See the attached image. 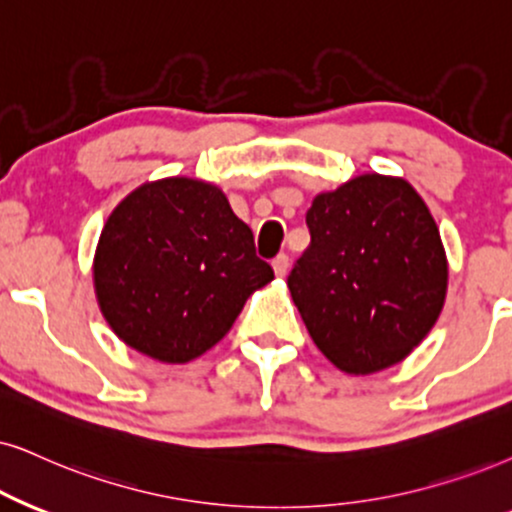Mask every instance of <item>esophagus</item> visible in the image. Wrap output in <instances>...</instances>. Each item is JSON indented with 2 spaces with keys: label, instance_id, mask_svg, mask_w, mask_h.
<instances>
[{
  "label": "esophagus",
  "instance_id": "esophagus-1",
  "mask_svg": "<svg viewBox=\"0 0 512 512\" xmlns=\"http://www.w3.org/2000/svg\"><path fill=\"white\" fill-rule=\"evenodd\" d=\"M271 267H274L276 276H286V271H288V255H286V252L276 255L274 262H271Z\"/></svg>",
  "mask_w": 512,
  "mask_h": 512
}]
</instances>
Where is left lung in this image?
<instances>
[{
	"label": "left lung",
	"mask_w": 512,
	"mask_h": 512,
	"mask_svg": "<svg viewBox=\"0 0 512 512\" xmlns=\"http://www.w3.org/2000/svg\"><path fill=\"white\" fill-rule=\"evenodd\" d=\"M309 248L288 288L316 347L347 373L409 357L446 295V257L423 198L404 179L364 174L307 210Z\"/></svg>",
	"instance_id": "left-lung-1"
}]
</instances>
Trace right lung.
Instances as JSON below:
<instances>
[{"label":"right lung","mask_w":512,"mask_h":512,"mask_svg":"<svg viewBox=\"0 0 512 512\" xmlns=\"http://www.w3.org/2000/svg\"><path fill=\"white\" fill-rule=\"evenodd\" d=\"M271 278L224 193L184 177L129 193L94 257L96 297L115 335L167 364L208 352Z\"/></svg>","instance_id":"add662e5"}]
</instances>
